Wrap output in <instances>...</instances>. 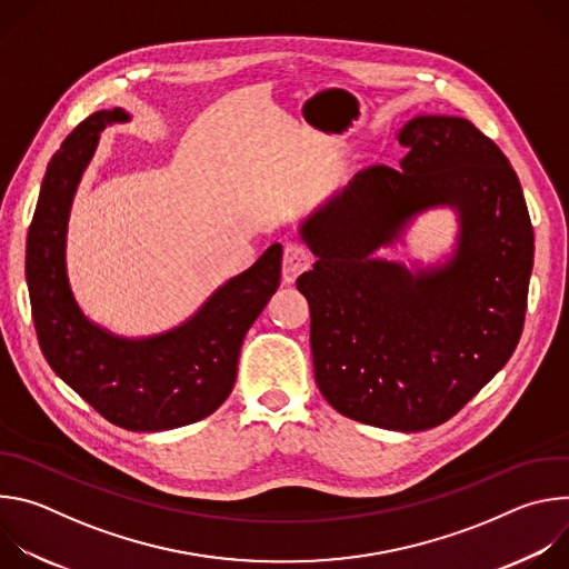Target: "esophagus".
Returning a JSON list of instances; mask_svg holds the SVG:
<instances>
[{
    "mask_svg": "<svg viewBox=\"0 0 569 569\" xmlns=\"http://www.w3.org/2000/svg\"><path fill=\"white\" fill-rule=\"evenodd\" d=\"M312 263V254L301 242H288L283 250V283H292Z\"/></svg>",
    "mask_w": 569,
    "mask_h": 569,
    "instance_id": "1",
    "label": "esophagus"
}]
</instances>
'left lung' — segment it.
Listing matches in <instances>:
<instances>
[{"label":"left lung","mask_w":569,"mask_h":569,"mask_svg":"<svg viewBox=\"0 0 569 569\" xmlns=\"http://www.w3.org/2000/svg\"><path fill=\"white\" fill-rule=\"evenodd\" d=\"M400 169L373 164L301 229L317 257L297 279L310 306L315 382L333 408L419 432L452 419L511 358L525 327L533 227L516 171L459 117L400 130ZM450 203L456 259L410 276L370 254L412 214Z\"/></svg>","instance_id":"1"}]
</instances>
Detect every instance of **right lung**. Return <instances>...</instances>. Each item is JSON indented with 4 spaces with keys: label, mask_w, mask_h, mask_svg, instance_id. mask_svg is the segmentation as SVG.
<instances>
[{
    "label": "right lung",
    "mask_w": 569,
    "mask_h": 569,
    "mask_svg": "<svg viewBox=\"0 0 569 569\" xmlns=\"http://www.w3.org/2000/svg\"><path fill=\"white\" fill-rule=\"evenodd\" d=\"M114 121L128 114H90L49 161L27 236L31 315L49 367L103 419L132 432L173 430L213 415L231 393L242 338L279 288L281 246H270L171 333L121 340L94 327L69 290L64 233L99 132Z\"/></svg>",
    "instance_id": "right-lung-1"
}]
</instances>
